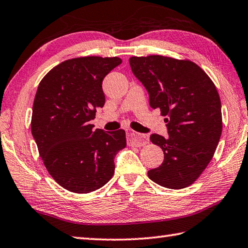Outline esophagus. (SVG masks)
<instances>
[{"label":"esophagus","mask_w":248,"mask_h":248,"mask_svg":"<svg viewBox=\"0 0 248 248\" xmlns=\"http://www.w3.org/2000/svg\"><path fill=\"white\" fill-rule=\"evenodd\" d=\"M127 138L130 144L135 145V146L138 147L144 146V145L148 144L149 142V139L146 137V135L139 134L137 132H134V131H129V132H127Z\"/></svg>","instance_id":"obj_1"}]
</instances>
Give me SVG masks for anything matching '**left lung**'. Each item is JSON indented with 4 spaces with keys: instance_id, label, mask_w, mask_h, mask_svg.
Wrapping results in <instances>:
<instances>
[{
    "instance_id": "obj_1",
    "label": "left lung",
    "mask_w": 248,
    "mask_h": 248,
    "mask_svg": "<svg viewBox=\"0 0 248 248\" xmlns=\"http://www.w3.org/2000/svg\"><path fill=\"white\" fill-rule=\"evenodd\" d=\"M131 70L159 108L169 137L152 134L163 150L160 167L148 177L158 185L183 189L192 185L214 156L222 131L221 103L213 80L195 62L153 55L131 57Z\"/></svg>"
}]
</instances>
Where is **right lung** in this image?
<instances>
[{
  "mask_svg": "<svg viewBox=\"0 0 248 248\" xmlns=\"http://www.w3.org/2000/svg\"><path fill=\"white\" fill-rule=\"evenodd\" d=\"M123 60L80 57L44 76L34 99L31 131L51 177L66 190L88 193L113 177L114 158L127 146L124 130H93L89 121L103 108L102 81Z\"/></svg>",
  "mask_w": 248,
  "mask_h": 248,
  "instance_id": "add662e5",
  "label": "right lung"
}]
</instances>
